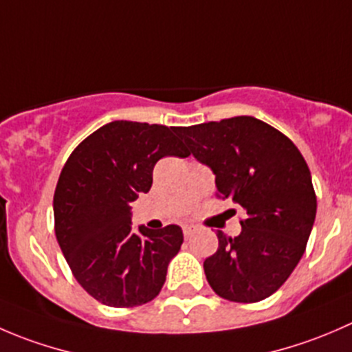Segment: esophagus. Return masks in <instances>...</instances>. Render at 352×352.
<instances>
[{"mask_svg":"<svg viewBox=\"0 0 352 352\" xmlns=\"http://www.w3.org/2000/svg\"><path fill=\"white\" fill-rule=\"evenodd\" d=\"M182 232H184V236H186V239H189V236H192V233H194V226L192 225H184Z\"/></svg>","mask_w":352,"mask_h":352,"instance_id":"esophagus-1","label":"esophagus"}]
</instances>
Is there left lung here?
Returning <instances> with one entry per match:
<instances>
[{"label":"left lung","mask_w":352,"mask_h":352,"mask_svg":"<svg viewBox=\"0 0 352 352\" xmlns=\"http://www.w3.org/2000/svg\"><path fill=\"white\" fill-rule=\"evenodd\" d=\"M216 175L218 197L247 211L235 239L218 232V250L204 261L218 296L255 303L279 289L307 248L317 214L310 170L293 141L250 116L175 127Z\"/></svg>","instance_id":"obj_1"}]
</instances>
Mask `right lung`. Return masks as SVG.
Here are the masks:
<instances>
[{"label":"right lung","mask_w":352,"mask_h":352,"mask_svg":"<svg viewBox=\"0 0 352 352\" xmlns=\"http://www.w3.org/2000/svg\"><path fill=\"white\" fill-rule=\"evenodd\" d=\"M175 127L113 120L69 155L54 192V230L74 279L113 308L158 296L170 261L179 254L180 226L131 228V202L153 184L163 156H189Z\"/></svg>","instance_id":"obj_1"}]
</instances>
